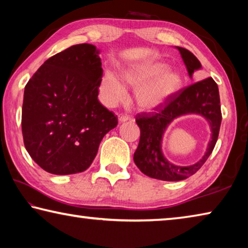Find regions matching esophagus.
Returning <instances> with one entry per match:
<instances>
[{"label":"esophagus","mask_w":248,"mask_h":248,"mask_svg":"<svg viewBox=\"0 0 248 248\" xmlns=\"http://www.w3.org/2000/svg\"><path fill=\"white\" fill-rule=\"evenodd\" d=\"M129 118H130V117L127 116V115H119V116H118L119 123H125V121L129 120Z\"/></svg>","instance_id":"34e87169"}]
</instances>
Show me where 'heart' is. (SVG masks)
<instances>
[{"mask_svg": "<svg viewBox=\"0 0 248 248\" xmlns=\"http://www.w3.org/2000/svg\"><path fill=\"white\" fill-rule=\"evenodd\" d=\"M163 62L133 66L124 70L123 78L130 86L137 87L134 102L142 110H152L167 102L183 89L184 78L177 70H167ZM127 87L112 71H107L100 78L99 97L108 107H115L127 98Z\"/></svg>", "mask_w": 248, "mask_h": 248, "instance_id": "obj_1", "label": "heart"}]
</instances>
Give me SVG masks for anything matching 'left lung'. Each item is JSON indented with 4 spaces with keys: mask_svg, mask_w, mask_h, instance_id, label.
Listing matches in <instances>:
<instances>
[{
    "mask_svg": "<svg viewBox=\"0 0 248 248\" xmlns=\"http://www.w3.org/2000/svg\"><path fill=\"white\" fill-rule=\"evenodd\" d=\"M180 52L191 78L195 71L201 69V63L189 50L176 47ZM200 114L209 123L212 140L209 141L204 156L195 165L179 167L170 163L162 154L161 141L167 127L180 115ZM222 115L220 95L217 83L212 78L185 87L177 94L155 108L152 112H142L136 116L141 136L139 145L134 152L133 161L142 173L155 179L166 182H178L194 175L212 153L219 137Z\"/></svg>",
    "mask_w": 248,
    "mask_h": 248,
    "instance_id": "8db88e82",
    "label": "left lung"
}]
</instances>
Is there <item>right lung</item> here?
I'll use <instances>...</instances> for the list:
<instances>
[{
    "instance_id": "right-lung-1",
    "label": "right lung",
    "mask_w": 248,
    "mask_h": 248,
    "mask_svg": "<svg viewBox=\"0 0 248 248\" xmlns=\"http://www.w3.org/2000/svg\"><path fill=\"white\" fill-rule=\"evenodd\" d=\"M102 77L99 50L82 44L49 58L25 86L24 144L48 173L86 170L105 134L118 124L97 98Z\"/></svg>"
}]
</instances>
